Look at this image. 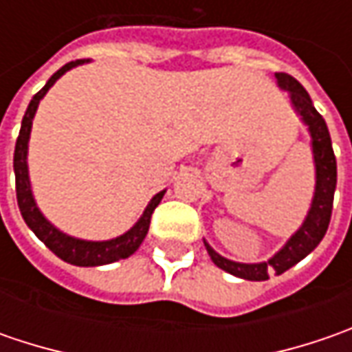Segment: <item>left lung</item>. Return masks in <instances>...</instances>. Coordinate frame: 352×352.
Segmentation results:
<instances>
[{
	"label": "left lung",
	"mask_w": 352,
	"mask_h": 352,
	"mask_svg": "<svg viewBox=\"0 0 352 352\" xmlns=\"http://www.w3.org/2000/svg\"><path fill=\"white\" fill-rule=\"evenodd\" d=\"M278 84L282 88L290 91L292 102L296 105V109L300 111V116L304 117V121L309 127L311 133V146H314V158H316V172H318V182H316V196L311 201V210L305 217L304 225L300 227V231L292 236L286 243V247L274 254L268 263L261 264H241L227 261L223 256H219L210 245H206V249L210 252L211 261L217 264L221 270L233 274V276L245 278V280H268L270 272L282 274L294 264H298L302 258H305L311 250L321 243V239L327 233V227L331 221L333 211V196H335V186H337V160L331 146V137L325 125V119L319 116V111L314 107V103L309 100V94L305 88L290 74L276 72Z\"/></svg>",
	"instance_id": "obj_1"
}]
</instances>
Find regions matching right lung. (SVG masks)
Segmentation results:
<instances>
[{
	"label": "right lung",
	"mask_w": 352,
	"mask_h": 352,
	"mask_svg": "<svg viewBox=\"0 0 352 352\" xmlns=\"http://www.w3.org/2000/svg\"><path fill=\"white\" fill-rule=\"evenodd\" d=\"M84 60H72L64 64L58 72H54L52 78L45 84V88L36 91L33 100L29 103L23 123H21L19 137L15 142V155H13V170H15V192H17V204H19V211L25 219V223L31 227L34 235L38 236L48 249L52 250L58 258L64 263L76 264V266H100V264L116 263L119 258H127L135 250L141 247L142 239L148 233V225H151V217L156 206L160 204V199L164 196V192L156 194L151 204L146 206V210L142 213V217L137 221L133 229H129L125 235L111 239V241H102V243H91V241H80L74 236H68L60 233L58 229H54L43 217V213L34 206L33 194H31V186H29V174H27V142H29V133H31V125H33V117L38 102L43 100V96L47 94L48 88L60 78L66 70L74 68Z\"/></svg>",
	"instance_id": "add662e5"
}]
</instances>
